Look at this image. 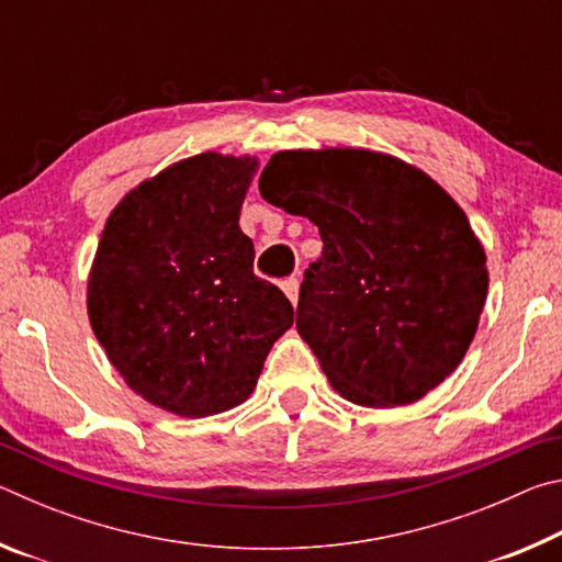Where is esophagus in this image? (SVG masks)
Listing matches in <instances>:
<instances>
[{"mask_svg":"<svg viewBox=\"0 0 562 562\" xmlns=\"http://www.w3.org/2000/svg\"><path fill=\"white\" fill-rule=\"evenodd\" d=\"M282 292L288 294V300L292 302V304H297V294H300V280L297 278H288V280H282Z\"/></svg>","mask_w":562,"mask_h":562,"instance_id":"1","label":"esophagus"}]
</instances>
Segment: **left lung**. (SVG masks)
I'll return each mask as SVG.
<instances>
[{
  "mask_svg": "<svg viewBox=\"0 0 562 562\" xmlns=\"http://www.w3.org/2000/svg\"><path fill=\"white\" fill-rule=\"evenodd\" d=\"M260 195L319 227L297 331L335 392L404 406L461 364L486 304V252L434 178L364 148L280 150Z\"/></svg>",
  "mask_w": 562,
  "mask_h": 562,
  "instance_id": "obj_1",
  "label": "left lung"
}]
</instances>
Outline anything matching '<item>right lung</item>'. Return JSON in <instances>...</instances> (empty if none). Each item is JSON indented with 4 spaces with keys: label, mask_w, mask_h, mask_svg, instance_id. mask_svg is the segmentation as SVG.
<instances>
[{
    "label": "right lung",
    "mask_w": 562,
    "mask_h": 562,
    "mask_svg": "<svg viewBox=\"0 0 562 562\" xmlns=\"http://www.w3.org/2000/svg\"><path fill=\"white\" fill-rule=\"evenodd\" d=\"M258 158L178 160L113 207L91 265V329L133 392L186 418L252 394L292 327L290 300L252 272L240 207Z\"/></svg>",
    "instance_id": "1"
}]
</instances>
